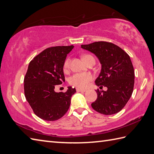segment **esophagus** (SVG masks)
Returning <instances> with one entry per match:
<instances>
[{
    "instance_id": "34e87169",
    "label": "esophagus",
    "mask_w": 154,
    "mask_h": 154,
    "mask_svg": "<svg viewBox=\"0 0 154 154\" xmlns=\"http://www.w3.org/2000/svg\"><path fill=\"white\" fill-rule=\"evenodd\" d=\"M76 91L77 92H80V93H85L86 91V90L81 89H79V88H76Z\"/></svg>"
}]
</instances>
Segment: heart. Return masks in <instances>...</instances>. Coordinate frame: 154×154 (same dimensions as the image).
Here are the masks:
<instances>
[{
	"label": "heart",
	"mask_w": 154,
	"mask_h": 154,
	"mask_svg": "<svg viewBox=\"0 0 154 154\" xmlns=\"http://www.w3.org/2000/svg\"><path fill=\"white\" fill-rule=\"evenodd\" d=\"M92 57L90 55H84L83 56V60L85 61L88 58ZM70 59L67 58L65 60L63 64V69L67 70L69 67ZM93 79V75L89 72H84V73H77L73 74L69 79V83L73 86L76 87L79 89H85Z\"/></svg>",
	"instance_id": "obj_1"
}]
</instances>
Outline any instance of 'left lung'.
I'll return each mask as SVG.
<instances>
[{"instance_id": "8db88e82", "label": "left lung", "mask_w": 154, "mask_h": 154, "mask_svg": "<svg viewBox=\"0 0 154 154\" xmlns=\"http://www.w3.org/2000/svg\"><path fill=\"white\" fill-rule=\"evenodd\" d=\"M81 47L99 59L101 70L95 84L107 87L106 91H96L97 99L91 106L105 115L120 112L131 97L134 85V70L130 56L110 42H96Z\"/></svg>"}]
</instances>
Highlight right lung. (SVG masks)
I'll return each mask as SVG.
<instances>
[{"label":"right lung","mask_w":154,"mask_h":154,"mask_svg":"<svg viewBox=\"0 0 154 154\" xmlns=\"http://www.w3.org/2000/svg\"><path fill=\"white\" fill-rule=\"evenodd\" d=\"M73 45L45 49L28 65L24 77V94L39 118L47 121L61 119L67 112L71 99L76 92L68 87L65 93H56L55 87L65 81L63 64Z\"/></svg>","instance_id":"1"}]
</instances>
